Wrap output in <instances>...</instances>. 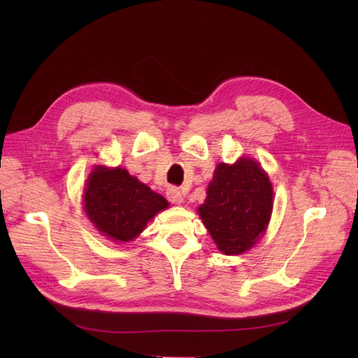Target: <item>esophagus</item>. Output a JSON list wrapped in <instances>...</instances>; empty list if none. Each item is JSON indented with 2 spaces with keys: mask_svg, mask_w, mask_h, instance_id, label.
Segmentation results:
<instances>
[{
  "mask_svg": "<svg viewBox=\"0 0 358 358\" xmlns=\"http://www.w3.org/2000/svg\"><path fill=\"white\" fill-rule=\"evenodd\" d=\"M166 196H167V200H169L173 204H181V203H183V200H185L183 199V194H181L180 189L175 187V186H171L169 189H167Z\"/></svg>",
  "mask_w": 358,
  "mask_h": 358,
  "instance_id": "34e87169",
  "label": "esophagus"
}]
</instances>
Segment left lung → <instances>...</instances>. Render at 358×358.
I'll use <instances>...</instances> for the list:
<instances>
[{"label": "left lung", "instance_id": "8db88e82", "mask_svg": "<svg viewBox=\"0 0 358 358\" xmlns=\"http://www.w3.org/2000/svg\"><path fill=\"white\" fill-rule=\"evenodd\" d=\"M199 214L217 248L240 255L262 238L272 214V185L257 159L220 163Z\"/></svg>", "mask_w": 358, "mask_h": 358}]
</instances>
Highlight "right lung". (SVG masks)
Returning a JSON list of instances; mask_svg holds the SVG:
<instances>
[{"label": "right lung", "mask_w": 358, "mask_h": 358, "mask_svg": "<svg viewBox=\"0 0 358 358\" xmlns=\"http://www.w3.org/2000/svg\"><path fill=\"white\" fill-rule=\"evenodd\" d=\"M85 210L104 237L131 241L169 203L121 167L95 166L86 181Z\"/></svg>", "instance_id": "1"}]
</instances>
